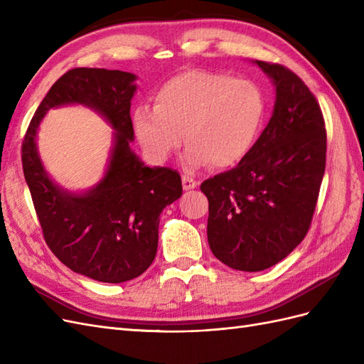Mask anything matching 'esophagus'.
Masks as SVG:
<instances>
[{"label": "esophagus", "instance_id": "esophagus-1", "mask_svg": "<svg viewBox=\"0 0 364 364\" xmlns=\"http://www.w3.org/2000/svg\"><path fill=\"white\" fill-rule=\"evenodd\" d=\"M182 186L185 191H191L194 188H197L199 186V182L194 181L193 178H190V176H182Z\"/></svg>", "mask_w": 364, "mask_h": 364}]
</instances>
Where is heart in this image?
<instances>
[{
	"label": "heart",
	"instance_id": "heart-1",
	"mask_svg": "<svg viewBox=\"0 0 364 364\" xmlns=\"http://www.w3.org/2000/svg\"><path fill=\"white\" fill-rule=\"evenodd\" d=\"M153 102L132 115L141 147L161 164L178 151L185 135V164L193 170L209 164L235 167L255 146L264 118V97L255 83L211 71L171 77Z\"/></svg>",
	"mask_w": 364,
	"mask_h": 364
}]
</instances>
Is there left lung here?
I'll use <instances>...</instances> for the list:
<instances>
[{"instance_id":"left-lung-1","label":"left lung","mask_w":364,"mask_h":364,"mask_svg":"<svg viewBox=\"0 0 364 364\" xmlns=\"http://www.w3.org/2000/svg\"><path fill=\"white\" fill-rule=\"evenodd\" d=\"M273 82V112L235 168L206 179L208 243L235 270L261 272L305 238L325 173L326 132L308 86L289 68L255 60Z\"/></svg>"}]
</instances>
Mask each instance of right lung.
<instances>
[{"mask_svg":"<svg viewBox=\"0 0 364 364\" xmlns=\"http://www.w3.org/2000/svg\"><path fill=\"white\" fill-rule=\"evenodd\" d=\"M135 80V74L119 70H70L50 87L23 142L26 182L48 247L73 272L100 282L130 281L150 267L158 250L159 215L182 196L178 171L147 167L130 149ZM68 104L92 108L114 129L104 178L80 193L49 178L36 142L45 114Z\"/></svg>","mask_w":364,"mask_h":364,"instance_id":"right-lung-1","label":"right lung"}]
</instances>
